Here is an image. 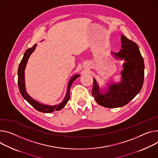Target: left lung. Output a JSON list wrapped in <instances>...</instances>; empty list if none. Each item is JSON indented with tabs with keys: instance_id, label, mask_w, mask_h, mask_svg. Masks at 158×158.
Returning a JSON list of instances; mask_svg holds the SVG:
<instances>
[{
	"instance_id": "1",
	"label": "left lung",
	"mask_w": 158,
	"mask_h": 158,
	"mask_svg": "<svg viewBox=\"0 0 158 158\" xmlns=\"http://www.w3.org/2000/svg\"><path fill=\"white\" fill-rule=\"evenodd\" d=\"M121 41L122 49L118 53L111 52L114 58L125 60L121 81L110 84L107 90L102 93L93 79L92 94L99 105L106 108H118L128 103L140 91L144 82V62L138 45L124 35H121Z\"/></svg>"
}]
</instances>
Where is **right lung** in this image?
I'll return each instance as SVG.
<instances>
[{
  "instance_id": "right-lung-1",
  "label": "right lung",
  "mask_w": 158,
  "mask_h": 158,
  "mask_svg": "<svg viewBox=\"0 0 158 158\" xmlns=\"http://www.w3.org/2000/svg\"><path fill=\"white\" fill-rule=\"evenodd\" d=\"M36 47V44L33 45L32 48H28L26 50L23 58L21 60L20 64L18 67V87L20 91V93L22 95V96L26 100V101L29 103L32 106H33L37 111L43 112V113H52L54 111H59L62 110L67 103L68 101L70 98V89L72 85V84L74 82L75 79H76L77 77H79L80 76L79 74H76L72 77L69 82L68 86H67V90L66 95L63 99V102H61L59 105H56L54 106H50V105H45L44 104H41L39 103L38 102L36 101L35 99H33L29 94H28L26 91V87H25V82H24V70L26 68V65L27 64V62L29 59V57L31 55V54L35 51Z\"/></svg>"
}]
</instances>
